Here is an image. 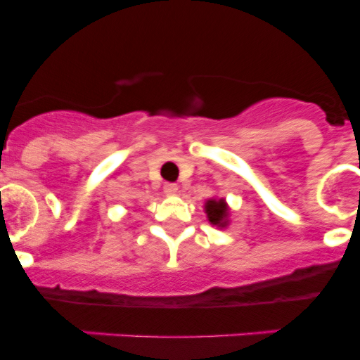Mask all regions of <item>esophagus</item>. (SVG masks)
Here are the masks:
<instances>
[{
  "mask_svg": "<svg viewBox=\"0 0 360 360\" xmlns=\"http://www.w3.org/2000/svg\"><path fill=\"white\" fill-rule=\"evenodd\" d=\"M164 193L167 196H174L178 193V186H176V184H165Z\"/></svg>",
  "mask_w": 360,
  "mask_h": 360,
  "instance_id": "esophagus-1",
  "label": "esophagus"
}]
</instances>
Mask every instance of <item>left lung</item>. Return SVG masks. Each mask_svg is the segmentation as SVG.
Segmentation results:
<instances>
[{
	"instance_id": "left-lung-1",
	"label": "left lung",
	"mask_w": 360,
	"mask_h": 360,
	"mask_svg": "<svg viewBox=\"0 0 360 360\" xmlns=\"http://www.w3.org/2000/svg\"><path fill=\"white\" fill-rule=\"evenodd\" d=\"M203 211L207 214L209 224L214 227H229L231 224V207L225 198H209L203 205Z\"/></svg>"
}]
</instances>
